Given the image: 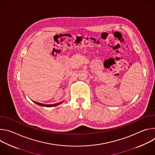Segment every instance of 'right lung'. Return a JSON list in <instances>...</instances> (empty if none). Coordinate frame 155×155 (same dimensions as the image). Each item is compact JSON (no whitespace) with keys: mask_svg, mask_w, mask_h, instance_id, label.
<instances>
[{"mask_svg":"<svg viewBox=\"0 0 155 155\" xmlns=\"http://www.w3.org/2000/svg\"><path fill=\"white\" fill-rule=\"evenodd\" d=\"M35 104L38 105H40V106H43V107H54V106H56V105H59L60 104H61L62 102H61L59 103H57V104H50V105H46V104H41V103H39V102H35V101H33Z\"/></svg>","mask_w":155,"mask_h":155,"instance_id":"1","label":"right lung"}]
</instances>
